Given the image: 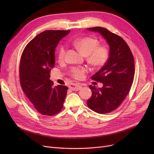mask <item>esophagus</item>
<instances>
[{
    "instance_id": "34e87169",
    "label": "esophagus",
    "mask_w": 154,
    "mask_h": 154,
    "mask_svg": "<svg viewBox=\"0 0 154 154\" xmlns=\"http://www.w3.org/2000/svg\"><path fill=\"white\" fill-rule=\"evenodd\" d=\"M69 88L72 91H80V89H81L82 86L77 84H71L69 85Z\"/></svg>"
}]
</instances>
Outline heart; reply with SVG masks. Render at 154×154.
Instances as JSON below:
<instances>
[{
  "instance_id": "heart-1",
  "label": "heart",
  "mask_w": 154,
  "mask_h": 154,
  "mask_svg": "<svg viewBox=\"0 0 154 154\" xmlns=\"http://www.w3.org/2000/svg\"><path fill=\"white\" fill-rule=\"evenodd\" d=\"M73 45L87 57V60L91 64L95 67H100L106 63L109 58V51L106 47H98L99 42L95 38L83 37L75 40ZM66 48L64 45L59 47L58 51V58L60 61L64 59L66 55ZM87 69L85 67H73L71 69V74L74 77L80 79L84 77L85 72Z\"/></svg>"
}]
</instances>
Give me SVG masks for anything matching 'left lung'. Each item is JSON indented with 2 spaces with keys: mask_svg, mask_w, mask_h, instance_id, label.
I'll use <instances>...</instances> for the list:
<instances>
[{
  "mask_svg": "<svg viewBox=\"0 0 154 154\" xmlns=\"http://www.w3.org/2000/svg\"><path fill=\"white\" fill-rule=\"evenodd\" d=\"M87 30L99 33L109 47V55L104 66L92 79L102 82L97 88L89 85L91 97L87 101L88 107L99 114H106L116 109L130 91L134 77V59L125 40L107 29L95 27Z\"/></svg>",
  "mask_w": 154,
  "mask_h": 154,
  "instance_id": "1",
  "label": "left lung"
}]
</instances>
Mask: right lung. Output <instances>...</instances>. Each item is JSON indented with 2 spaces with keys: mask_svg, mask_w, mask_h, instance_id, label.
<instances>
[{
  "mask_svg": "<svg viewBox=\"0 0 154 154\" xmlns=\"http://www.w3.org/2000/svg\"><path fill=\"white\" fill-rule=\"evenodd\" d=\"M70 30H46L27 45L20 63V80L23 92L40 114L53 116L63 107L68 87H54L50 72L54 67L55 51Z\"/></svg>",
  "mask_w": 154,
  "mask_h": 154,
  "instance_id": "right-lung-1",
  "label": "right lung"
}]
</instances>
